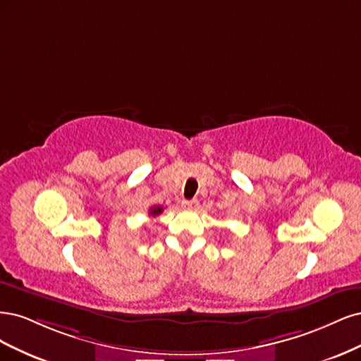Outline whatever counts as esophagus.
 <instances>
[{
	"instance_id": "34e87169",
	"label": "esophagus",
	"mask_w": 361,
	"mask_h": 361,
	"mask_svg": "<svg viewBox=\"0 0 361 361\" xmlns=\"http://www.w3.org/2000/svg\"><path fill=\"white\" fill-rule=\"evenodd\" d=\"M181 205L184 208H188V210H196L197 205H200V202H197V200H184L181 202Z\"/></svg>"
}]
</instances>
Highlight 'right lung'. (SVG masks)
Masks as SVG:
<instances>
[{"mask_svg": "<svg viewBox=\"0 0 361 361\" xmlns=\"http://www.w3.org/2000/svg\"><path fill=\"white\" fill-rule=\"evenodd\" d=\"M161 212H164V207H160V205L151 207L149 208V216H159Z\"/></svg>", "mask_w": 361, "mask_h": 361, "instance_id": "obj_1", "label": "right lung"}]
</instances>
